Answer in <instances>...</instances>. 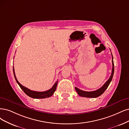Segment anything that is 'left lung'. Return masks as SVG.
Masks as SVG:
<instances>
[{
  "instance_id": "left-lung-1",
  "label": "left lung",
  "mask_w": 129,
  "mask_h": 129,
  "mask_svg": "<svg viewBox=\"0 0 129 129\" xmlns=\"http://www.w3.org/2000/svg\"><path fill=\"white\" fill-rule=\"evenodd\" d=\"M112 54V53H111ZM112 74L110 78H109V79L106 82V83H105L103 86L97 90H95V91H83V90H80L78 89L77 87H75V90L77 91V93L79 96L83 97H88V98H96L102 95L104 91H105L106 89L108 88V85L110 84L111 82L112 81V80L113 77V74L114 72V61H113V57L112 56Z\"/></svg>"
}]
</instances>
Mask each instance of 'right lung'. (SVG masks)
I'll list each match as a JSON object with an SVG mask.
<instances>
[{
    "instance_id": "right-lung-1",
    "label": "right lung",
    "mask_w": 129,
    "mask_h": 129,
    "mask_svg": "<svg viewBox=\"0 0 129 129\" xmlns=\"http://www.w3.org/2000/svg\"><path fill=\"white\" fill-rule=\"evenodd\" d=\"M13 73H14V77H15V79L17 83L19 85V86L20 87L21 89L26 94H27L28 96H29L31 98H36V99H41V98H46L50 97L54 94V92L55 91V90L56 89V87L57 85V82H58V81H57V82L55 83V84H54V85L52 86V87L51 89H50L48 90H47V91H43V92H38V91H33V90H31L30 89H28V88L24 87L23 85H22L21 84L19 83L15 76L14 67H13Z\"/></svg>"
}]
</instances>
